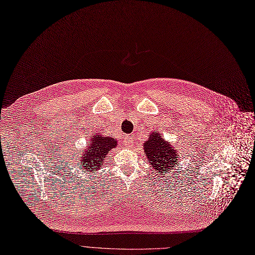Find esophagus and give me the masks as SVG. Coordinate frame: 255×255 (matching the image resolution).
<instances>
[{"mask_svg":"<svg viewBox=\"0 0 255 255\" xmlns=\"http://www.w3.org/2000/svg\"><path fill=\"white\" fill-rule=\"evenodd\" d=\"M126 140H127V145L129 147L130 145H131V143H132V138H131V135H128L127 138H126Z\"/></svg>","mask_w":255,"mask_h":255,"instance_id":"34e87169","label":"esophagus"}]
</instances>
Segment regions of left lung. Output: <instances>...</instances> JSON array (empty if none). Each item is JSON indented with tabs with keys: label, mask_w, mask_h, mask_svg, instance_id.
Segmentation results:
<instances>
[{
	"label": "left lung",
	"mask_w": 255,
	"mask_h": 255,
	"mask_svg": "<svg viewBox=\"0 0 255 255\" xmlns=\"http://www.w3.org/2000/svg\"><path fill=\"white\" fill-rule=\"evenodd\" d=\"M144 151L152 168L157 174L169 171L178 160V152L156 131H153L144 143Z\"/></svg>",
	"instance_id": "8db88e82"
}]
</instances>
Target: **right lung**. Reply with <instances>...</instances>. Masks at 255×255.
<instances>
[{
	"mask_svg": "<svg viewBox=\"0 0 255 255\" xmlns=\"http://www.w3.org/2000/svg\"><path fill=\"white\" fill-rule=\"evenodd\" d=\"M116 144L117 141L110 136H104L100 132L93 134L89 142V148L84 154L80 153L78 155V159L81 160L84 169L95 171L99 169L103 161L107 158V154Z\"/></svg>",
	"mask_w": 255,
	"mask_h": 255,
	"instance_id": "1",
	"label": "right lung"
}]
</instances>
